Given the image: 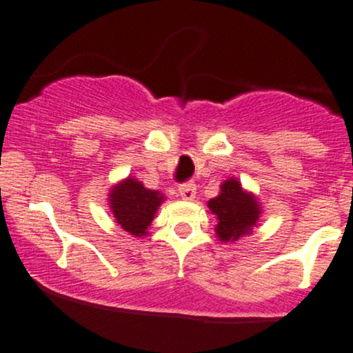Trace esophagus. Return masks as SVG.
Masks as SVG:
<instances>
[{"label": "esophagus", "instance_id": "obj_1", "mask_svg": "<svg viewBox=\"0 0 353 353\" xmlns=\"http://www.w3.org/2000/svg\"><path fill=\"white\" fill-rule=\"evenodd\" d=\"M179 196L183 198V199H193L194 196H196V184L194 183H184V184H181L179 186Z\"/></svg>", "mask_w": 353, "mask_h": 353}]
</instances>
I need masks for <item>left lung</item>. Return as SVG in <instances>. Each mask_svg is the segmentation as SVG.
I'll return each instance as SVG.
<instances>
[{
    "label": "left lung",
    "instance_id": "left-lung-1",
    "mask_svg": "<svg viewBox=\"0 0 353 353\" xmlns=\"http://www.w3.org/2000/svg\"><path fill=\"white\" fill-rule=\"evenodd\" d=\"M208 208L216 216V236L225 243H234L251 232L259 219L258 201L252 194L245 193L236 179L222 184L219 196L208 201Z\"/></svg>",
    "mask_w": 353,
    "mask_h": 353
}]
</instances>
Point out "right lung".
Instances as JSON below:
<instances>
[{"mask_svg":"<svg viewBox=\"0 0 353 353\" xmlns=\"http://www.w3.org/2000/svg\"><path fill=\"white\" fill-rule=\"evenodd\" d=\"M109 199L116 222L126 232L140 237L147 234L163 196L159 191L147 190L140 181L128 177L110 191Z\"/></svg>","mask_w":353,"mask_h":353,"instance_id":"add662e5","label":"right lung"}]
</instances>
